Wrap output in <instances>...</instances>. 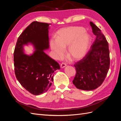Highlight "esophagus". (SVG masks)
I'll list each match as a JSON object with an SVG mask.
<instances>
[{
    "label": "esophagus",
    "instance_id": "obj_1",
    "mask_svg": "<svg viewBox=\"0 0 121 121\" xmlns=\"http://www.w3.org/2000/svg\"><path fill=\"white\" fill-rule=\"evenodd\" d=\"M66 65H67L66 64L64 63H62L61 64V65H60V67H61V68H64V67H65V66H66Z\"/></svg>",
    "mask_w": 121,
    "mask_h": 121
}]
</instances>
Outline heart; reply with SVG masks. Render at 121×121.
I'll return each mask as SVG.
<instances>
[{"instance_id":"obj_1","label":"heart","mask_w":121,"mask_h":121,"mask_svg":"<svg viewBox=\"0 0 121 121\" xmlns=\"http://www.w3.org/2000/svg\"><path fill=\"white\" fill-rule=\"evenodd\" d=\"M81 27H69L61 29L57 32V38L50 40V46L57 59L63 57L65 48L69 46L68 56L74 60L85 56L88 51L91 37Z\"/></svg>"}]
</instances>
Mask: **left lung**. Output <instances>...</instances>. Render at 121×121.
Returning <instances> with one entry per match:
<instances>
[{
  "mask_svg": "<svg viewBox=\"0 0 121 121\" xmlns=\"http://www.w3.org/2000/svg\"><path fill=\"white\" fill-rule=\"evenodd\" d=\"M90 25L96 39L86 56L74 65L76 74L73 83L77 88L83 90H92L99 87L107 75L110 65L107 39L92 22Z\"/></svg>",
  "mask_w": 121,
  "mask_h": 121,
  "instance_id": "8db88e82",
  "label": "left lung"
}]
</instances>
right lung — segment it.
<instances>
[{
  "mask_svg": "<svg viewBox=\"0 0 121 121\" xmlns=\"http://www.w3.org/2000/svg\"><path fill=\"white\" fill-rule=\"evenodd\" d=\"M50 25L33 22L20 35L14 50L16 78L26 90L35 95L48 90L53 80L54 71L60 69L57 62L43 52L49 48ZM28 43H32L36 49L30 56L23 52V45Z\"/></svg>",
  "mask_w": 121,
  "mask_h": 121,
  "instance_id": "obj_1",
  "label": "right lung"
}]
</instances>
